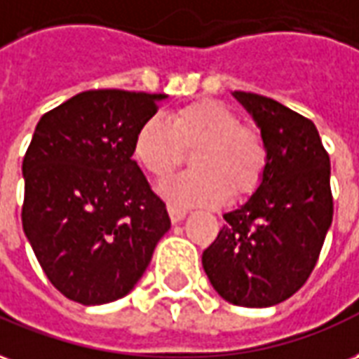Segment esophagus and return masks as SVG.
<instances>
[{"instance_id":"esophagus-1","label":"esophagus","mask_w":359,"mask_h":359,"mask_svg":"<svg viewBox=\"0 0 359 359\" xmlns=\"http://www.w3.org/2000/svg\"><path fill=\"white\" fill-rule=\"evenodd\" d=\"M168 214L170 219H172V224H180V222L187 216V212L183 210V208H177V206H168Z\"/></svg>"}]
</instances>
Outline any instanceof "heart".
I'll return each mask as SVG.
<instances>
[{"mask_svg":"<svg viewBox=\"0 0 359 359\" xmlns=\"http://www.w3.org/2000/svg\"><path fill=\"white\" fill-rule=\"evenodd\" d=\"M191 148L193 172L161 185V195L172 205L218 206L227 195L247 197L268 162L262 137L214 99L187 104L168 120L151 116L133 137V158L154 180L168 177Z\"/></svg>","mask_w":359,"mask_h":359,"instance_id":"1","label":"heart"}]
</instances>
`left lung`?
Segmentation results:
<instances>
[{
    "label": "left lung",
    "instance_id": "left-lung-1",
    "mask_svg": "<svg viewBox=\"0 0 359 359\" xmlns=\"http://www.w3.org/2000/svg\"><path fill=\"white\" fill-rule=\"evenodd\" d=\"M233 97L260 130L268 162L255 193L224 214L203 268L224 300L268 308L292 297L318 262L333 222L331 162L312 120L269 97Z\"/></svg>",
    "mask_w": 359,
    "mask_h": 359
}]
</instances>
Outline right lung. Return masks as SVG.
Instances as JSON below:
<instances>
[{
  "mask_svg": "<svg viewBox=\"0 0 359 359\" xmlns=\"http://www.w3.org/2000/svg\"><path fill=\"white\" fill-rule=\"evenodd\" d=\"M168 95L93 90L43 114L22 161V229L65 297H126L170 229L166 206L133 161V137Z\"/></svg>",
  "mask_w": 359,
  "mask_h": 359,
  "instance_id": "obj_1",
  "label": "right lung"
}]
</instances>
